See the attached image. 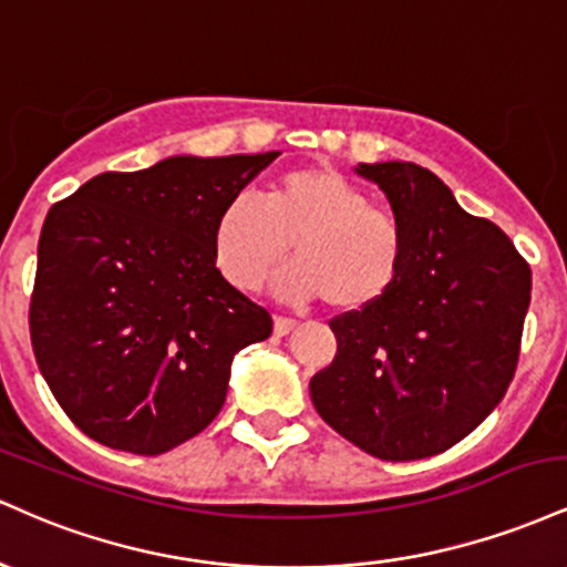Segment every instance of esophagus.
Returning a JSON list of instances; mask_svg holds the SVG:
<instances>
[{"instance_id":"esophagus-1","label":"esophagus","mask_w":567,"mask_h":567,"mask_svg":"<svg viewBox=\"0 0 567 567\" xmlns=\"http://www.w3.org/2000/svg\"><path fill=\"white\" fill-rule=\"evenodd\" d=\"M296 320L292 317H275V333L277 336H288L292 328H296Z\"/></svg>"}]
</instances>
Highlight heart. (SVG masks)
Listing matches in <instances>:
<instances>
[{
    "label": "heart",
    "instance_id": "obj_1",
    "mask_svg": "<svg viewBox=\"0 0 567 567\" xmlns=\"http://www.w3.org/2000/svg\"><path fill=\"white\" fill-rule=\"evenodd\" d=\"M279 290L296 301L322 298L333 311L381 303L405 269L408 239L400 220L333 167H298L277 175L261 205L231 199L213 229V258L234 288L258 290L288 258Z\"/></svg>",
    "mask_w": 567,
    "mask_h": 567
}]
</instances>
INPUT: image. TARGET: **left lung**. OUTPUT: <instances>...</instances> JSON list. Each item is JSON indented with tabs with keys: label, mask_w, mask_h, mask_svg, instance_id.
<instances>
[{
	"label": "left lung",
	"mask_w": 567,
	"mask_h": 567,
	"mask_svg": "<svg viewBox=\"0 0 567 567\" xmlns=\"http://www.w3.org/2000/svg\"><path fill=\"white\" fill-rule=\"evenodd\" d=\"M357 173L392 202L408 239L405 269L381 303L328 322L338 349L311 379V402L324 424L375 458H426L464 440L504 400L530 266L424 167L379 162Z\"/></svg>",
	"instance_id": "left-lung-1"
}]
</instances>
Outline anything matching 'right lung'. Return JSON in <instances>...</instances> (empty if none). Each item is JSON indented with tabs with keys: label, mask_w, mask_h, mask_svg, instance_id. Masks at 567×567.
Instances as JSON below:
<instances>
[{
	"label": "right lung",
	"mask_w": 567,
	"mask_h": 567,
	"mask_svg": "<svg viewBox=\"0 0 567 567\" xmlns=\"http://www.w3.org/2000/svg\"><path fill=\"white\" fill-rule=\"evenodd\" d=\"M277 157H171L95 175L50 207L29 303L31 349L87 437L159 455L224 408L231 357L269 338L275 322L220 275L213 229Z\"/></svg>",
	"instance_id": "right-lung-1"
}]
</instances>
